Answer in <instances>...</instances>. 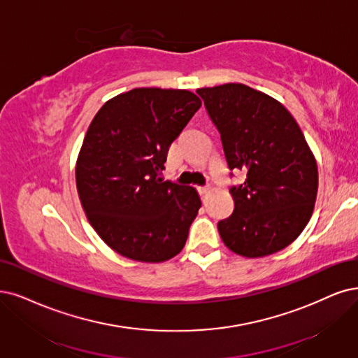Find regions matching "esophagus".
I'll return each mask as SVG.
<instances>
[{"mask_svg":"<svg viewBox=\"0 0 358 358\" xmlns=\"http://www.w3.org/2000/svg\"><path fill=\"white\" fill-rule=\"evenodd\" d=\"M199 192H201V194H206V193L210 192V187L209 186H202V187H199Z\"/></svg>","mask_w":358,"mask_h":358,"instance_id":"esophagus-1","label":"esophagus"}]
</instances>
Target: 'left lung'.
Segmentation results:
<instances>
[{"mask_svg":"<svg viewBox=\"0 0 358 358\" xmlns=\"http://www.w3.org/2000/svg\"><path fill=\"white\" fill-rule=\"evenodd\" d=\"M217 125L230 169L246 180L231 187L233 214L218 222L234 254L261 258L292 243L308 224L319 189L314 153L295 117L266 92L245 84L196 90Z\"/></svg>","mask_w":358,"mask_h":358,"instance_id":"left-lung-1","label":"left lung"}]
</instances>
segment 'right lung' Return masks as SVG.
Segmentation results:
<instances>
[{"label": "right lung", "mask_w": 358, "mask_h": 358, "mask_svg": "<svg viewBox=\"0 0 358 358\" xmlns=\"http://www.w3.org/2000/svg\"><path fill=\"white\" fill-rule=\"evenodd\" d=\"M201 106L189 90L134 88L106 101L91 121L76 189L92 229L119 255L164 262L186 245L199 193L161 176L171 143Z\"/></svg>", "instance_id": "1"}]
</instances>
